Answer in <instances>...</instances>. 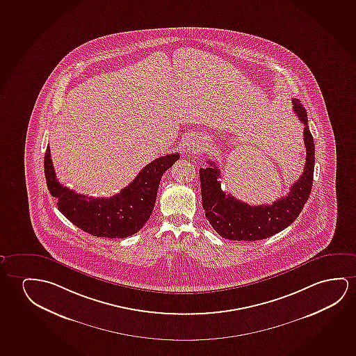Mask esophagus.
<instances>
[{
    "instance_id": "esophagus-1",
    "label": "esophagus",
    "mask_w": 356,
    "mask_h": 356,
    "mask_svg": "<svg viewBox=\"0 0 356 356\" xmlns=\"http://www.w3.org/2000/svg\"><path fill=\"white\" fill-rule=\"evenodd\" d=\"M203 145H204V143L202 142L201 139H196V140L193 139V140L190 142L187 149L190 150L191 153H197V152H200L203 148Z\"/></svg>"
}]
</instances>
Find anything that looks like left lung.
<instances>
[{"mask_svg": "<svg viewBox=\"0 0 356 356\" xmlns=\"http://www.w3.org/2000/svg\"><path fill=\"white\" fill-rule=\"evenodd\" d=\"M293 108L300 121L305 124L304 142L306 163L299 180L291 186L288 196L279 198L272 204L250 206L227 195L222 190L220 169L208 160L209 166L200 169L202 206L207 220L216 232L227 240L257 241L288 227L299 217L305 203L309 200L314 182V137L307 126V113L299 99H293Z\"/></svg>", "mask_w": 356, "mask_h": 356, "instance_id": "1", "label": "left lung"}]
</instances>
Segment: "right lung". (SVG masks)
<instances>
[{"mask_svg":"<svg viewBox=\"0 0 356 356\" xmlns=\"http://www.w3.org/2000/svg\"><path fill=\"white\" fill-rule=\"evenodd\" d=\"M180 154L165 155L145 166L129 186L108 198L81 195L57 181L50 147L44 159L47 185L58 211L83 232L97 237L122 238L142 229L154 208L160 180Z\"/></svg>","mask_w":356,"mask_h":356,"instance_id":"obj_1","label":"right lung"}]
</instances>
